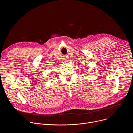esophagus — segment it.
<instances>
[{
  "mask_svg": "<svg viewBox=\"0 0 133 133\" xmlns=\"http://www.w3.org/2000/svg\"><path fill=\"white\" fill-rule=\"evenodd\" d=\"M67 60H65V62H67Z\"/></svg>",
  "mask_w": 133,
  "mask_h": 133,
  "instance_id": "obj_1",
  "label": "esophagus"
}]
</instances>
